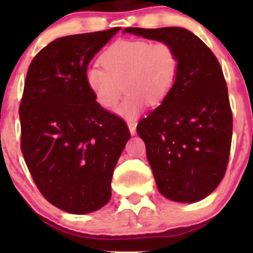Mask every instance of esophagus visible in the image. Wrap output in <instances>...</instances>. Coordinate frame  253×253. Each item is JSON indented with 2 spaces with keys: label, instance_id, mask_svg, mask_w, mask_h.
Segmentation results:
<instances>
[{
  "label": "esophagus",
  "instance_id": "obj_1",
  "mask_svg": "<svg viewBox=\"0 0 253 253\" xmlns=\"http://www.w3.org/2000/svg\"><path fill=\"white\" fill-rule=\"evenodd\" d=\"M128 128L131 135H134L137 131V122H128Z\"/></svg>",
  "mask_w": 253,
  "mask_h": 253
}]
</instances>
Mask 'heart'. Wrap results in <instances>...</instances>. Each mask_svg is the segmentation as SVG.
I'll return each mask as SVG.
<instances>
[{
	"instance_id": "1",
	"label": "heart",
	"mask_w": 253,
	"mask_h": 253,
	"mask_svg": "<svg viewBox=\"0 0 253 253\" xmlns=\"http://www.w3.org/2000/svg\"><path fill=\"white\" fill-rule=\"evenodd\" d=\"M101 64L86 71V84L105 109H113L128 90L116 113L135 119L147 105L158 106L175 87L180 57L171 44L149 40H120L101 54Z\"/></svg>"
}]
</instances>
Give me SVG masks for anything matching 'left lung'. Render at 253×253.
Instances as JSON below:
<instances>
[{"mask_svg":"<svg viewBox=\"0 0 253 253\" xmlns=\"http://www.w3.org/2000/svg\"><path fill=\"white\" fill-rule=\"evenodd\" d=\"M123 33L171 44L180 71L167 100L137 126L157 189L176 203H196L216 189L227 169L232 111L218 59L184 28H126Z\"/></svg>","mask_w":253,"mask_h":253,"instance_id":"left-lung-1","label":"left lung"}]
</instances>
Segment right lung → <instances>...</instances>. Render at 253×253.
<instances>
[{"mask_svg":"<svg viewBox=\"0 0 253 253\" xmlns=\"http://www.w3.org/2000/svg\"><path fill=\"white\" fill-rule=\"evenodd\" d=\"M120 30L58 38L35 55L20 104L21 151L50 204L87 214L111 198V178L130 133L96 101L86 84L88 63Z\"/></svg>","mask_w":253,"mask_h":253,"instance_id":"right-lung-1","label":"right lung"}]
</instances>
